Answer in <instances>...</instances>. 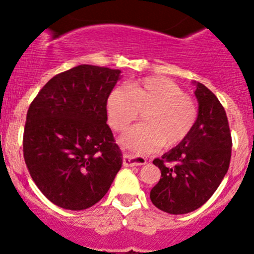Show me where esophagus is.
Here are the masks:
<instances>
[{
	"mask_svg": "<svg viewBox=\"0 0 254 254\" xmlns=\"http://www.w3.org/2000/svg\"><path fill=\"white\" fill-rule=\"evenodd\" d=\"M147 163V159L140 155H129L125 154L123 159V164L125 167H134V166H144Z\"/></svg>",
	"mask_w": 254,
	"mask_h": 254,
	"instance_id": "34e87169",
	"label": "esophagus"
}]
</instances>
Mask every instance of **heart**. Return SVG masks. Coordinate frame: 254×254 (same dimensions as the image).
<instances>
[{
    "label": "heart",
    "mask_w": 254,
    "mask_h": 254,
    "mask_svg": "<svg viewBox=\"0 0 254 254\" xmlns=\"http://www.w3.org/2000/svg\"><path fill=\"white\" fill-rule=\"evenodd\" d=\"M109 124L122 131L144 113L145 123L130 127L122 143L136 154L173 148L186 140L195 127L198 109L195 100L166 77H147L129 88L116 87L106 101Z\"/></svg>",
    "instance_id": "b5f03b06"
}]
</instances>
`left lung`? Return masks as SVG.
I'll use <instances>...</instances> for the list:
<instances>
[{"label":"left lung","mask_w":254,"mask_h":254,"mask_svg":"<svg viewBox=\"0 0 254 254\" xmlns=\"http://www.w3.org/2000/svg\"><path fill=\"white\" fill-rule=\"evenodd\" d=\"M195 96L198 118L191 134L153 161L161 170V180L150 191V200L173 215L193 211L211 197L227 175L232 155V135L223 105L198 82Z\"/></svg>","instance_id":"left-lung-1"}]
</instances>
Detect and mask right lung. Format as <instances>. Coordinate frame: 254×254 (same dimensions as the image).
Returning a JSON list of instances; mask_svg holds the SVG:
<instances>
[{
    "mask_svg": "<svg viewBox=\"0 0 254 254\" xmlns=\"http://www.w3.org/2000/svg\"><path fill=\"white\" fill-rule=\"evenodd\" d=\"M120 69L81 64L59 73L31 102L24 158L45 197L67 210L99 202L123 164L107 122V97Z\"/></svg>",
    "mask_w": 254,
    "mask_h": 254,
    "instance_id": "right-lung-1",
    "label": "right lung"
}]
</instances>
